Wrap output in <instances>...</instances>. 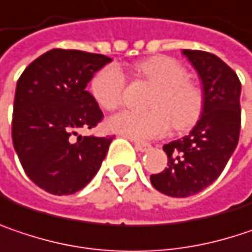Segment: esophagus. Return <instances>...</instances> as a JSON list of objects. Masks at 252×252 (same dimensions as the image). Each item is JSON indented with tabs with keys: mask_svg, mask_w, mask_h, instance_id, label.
Instances as JSON below:
<instances>
[{
	"mask_svg": "<svg viewBox=\"0 0 252 252\" xmlns=\"http://www.w3.org/2000/svg\"><path fill=\"white\" fill-rule=\"evenodd\" d=\"M134 146H135L137 151H140V153H146V151H149V150L151 149L150 144H147V143H141V141H134Z\"/></svg>",
	"mask_w": 252,
	"mask_h": 252,
	"instance_id": "34e87169",
	"label": "esophagus"
}]
</instances>
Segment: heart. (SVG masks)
<instances>
[{
    "instance_id": "1",
    "label": "heart",
    "mask_w": 252,
    "mask_h": 252,
    "mask_svg": "<svg viewBox=\"0 0 252 252\" xmlns=\"http://www.w3.org/2000/svg\"><path fill=\"white\" fill-rule=\"evenodd\" d=\"M137 72L156 86L150 98V111H123L112 115L109 131L131 140H151L163 135L170 121L176 129H185L197 121L203 98L197 86L188 80L185 67L172 58L154 56L137 64ZM126 78L120 67L111 64L101 69L92 79V95L99 106L112 111L123 102Z\"/></svg>"
}]
</instances>
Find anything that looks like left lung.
Wrapping results in <instances>:
<instances>
[{
  "instance_id": "8db88e82",
  "label": "left lung",
  "mask_w": 252,
  "mask_h": 252,
  "mask_svg": "<svg viewBox=\"0 0 252 252\" xmlns=\"http://www.w3.org/2000/svg\"><path fill=\"white\" fill-rule=\"evenodd\" d=\"M203 89L200 118L192 131L164 144L167 167L151 174L154 189L173 197H188L212 185L237 149L241 128V82L220 59L200 50H183Z\"/></svg>"
}]
</instances>
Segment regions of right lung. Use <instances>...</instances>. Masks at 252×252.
Segmentation results:
<instances>
[{
  "instance_id": "obj_1",
  "label": "right lung",
  "mask_w": 252,
  "mask_h": 252,
  "mask_svg": "<svg viewBox=\"0 0 252 252\" xmlns=\"http://www.w3.org/2000/svg\"><path fill=\"white\" fill-rule=\"evenodd\" d=\"M111 58L53 49L32 62L17 82L12 144L26 174L52 194H73L101 169L114 137H82L103 114L86 91Z\"/></svg>"
}]
</instances>
